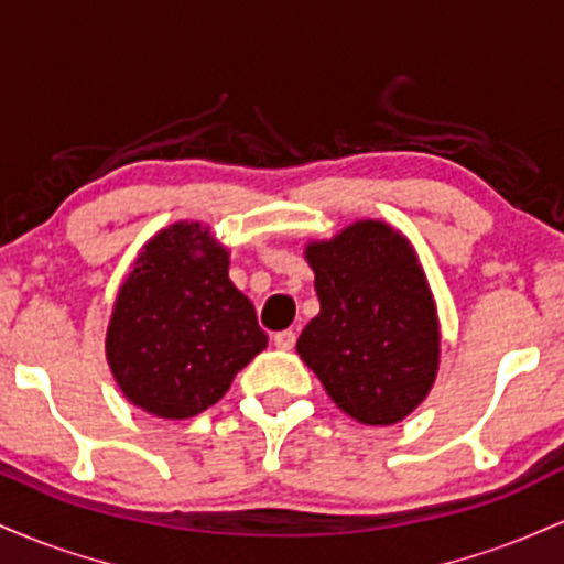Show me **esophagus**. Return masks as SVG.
I'll list each match as a JSON object with an SVG mask.
<instances>
[{"label":"esophagus","instance_id":"esophagus-1","mask_svg":"<svg viewBox=\"0 0 564 564\" xmlns=\"http://www.w3.org/2000/svg\"><path fill=\"white\" fill-rule=\"evenodd\" d=\"M273 341H275V347H281V349H291L296 345V334L291 332V328H286V332H278L275 336H273Z\"/></svg>","mask_w":564,"mask_h":564}]
</instances>
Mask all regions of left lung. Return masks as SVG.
I'll use <instances>...</instances> for the list:
<instances>
[{
    "label": "left lung",
    "instance_id": "left-lung-1",
    "mask_svg": "<svg viewBox=\"0 0 564 564\" xmlns=\"http://www.w3.org/2000/svg\"><path fill=\"white\" fill-rule=\"evenodd\" d=\"M321 313L296 341L328 398L360 424L403 422L430 394L440 364L435 296L416 251L381 219L304 246Z\"/></svg>",
    "mask_w": 564,
    "mask_h": 564
}]
</instances>
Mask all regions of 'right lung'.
<instances>
[{"instance_id":"right-lung-1","label":"right lung","mask_w":564,"mask_h":564,"mask_svg":"<svg viewBox=\"0 0 564 564\" xmlns=\"http://www.w3.org/2000/svg\"><path fill=\"white\" fill-rule=\"evenodd\" d=\"M228 268V249L200 223H174L142 246L106 334L108 366L129 403L159 419L198 416L268 347Z\"/></svg>"}]
</instances>
